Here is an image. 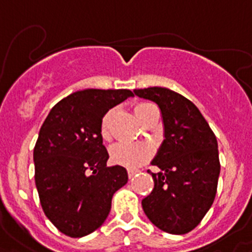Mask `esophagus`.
<instances>
[{
    "label": "esophagus",
    "mask_w": 252,
    "mask_h": 252,
    "mask_svg": "<svg viewBox=\"0 0 252 252\" xmlns=\"http://www.w3.org/2000/svg\"><path fill=\"white\" fill-rule=\"evenodd\" d=\"M138 170H130V168H129L128 170V176H129V179H132L133 176H134L135 174H138Z\"/></svg>",
    "instance_id": "1"
}]
</instances>
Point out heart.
I'll use <instances>...</instances> for the list:
<instances>
[{"label":"heart","instance_id":"heart-1","mask_svg":"<svg viewBox=\"0 0 252 252\" xmlns=\"http://www.w3.org/2000/svg\"><path fill=\"white\" fill-rule=\"evenodd\" d=\"M153 104L150 102H138L134 105L135 117L138 118L139 122L144 118ZM115 115V109H110L104 114L100 122V134L104 141H110L113 135V119ZM151 157V148L147 144H129V143H117L110 148V159L111 162L123 167L138 168L139 166L147 162Z\"/></svg>","mask_w":252,"mask_h":252}]
</instances>
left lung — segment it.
Masks as SVG:
<instances>
[{
    "instance_id": "1",
    "label": "left lung",
    "mask_w": 252,
    "mask_h": 252,
    "mask_svg": "<svg viewBox=\"0 0 252 252\" xmlns=\"http://www.w3.org/2000/svg\"><path fill=\"white\" fill-rule=\"evenodd\" d=\"M161 109L165 141L152 165L155 188L142 200L148 220L171 235H185L202 222L217 192L220 163L218 143L195 105L165 87L134 90Z\"/></svg>"
}]
</instances>
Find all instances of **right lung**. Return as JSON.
Segmentation results:
<instances>
[{
    "instance_id": "add662e5",
    "label": "right lung",
    "mask_w": 252,
    "mask_h": 252,
    "mask_svg": "<svg viewBox=\"0 0 252 252\" xmlns=\"http://www.w3.org/2000/svg\"><path fill=\"white\" fill-rule=\"evenodd\" d=\"M130 90L87 89L61 100L48 114L34 147L35 185L48 220L63 235L84 237L109 216L114 192L128 181L122 166L108 167L100 122Z\"/></svg>"
}]
</instances>
